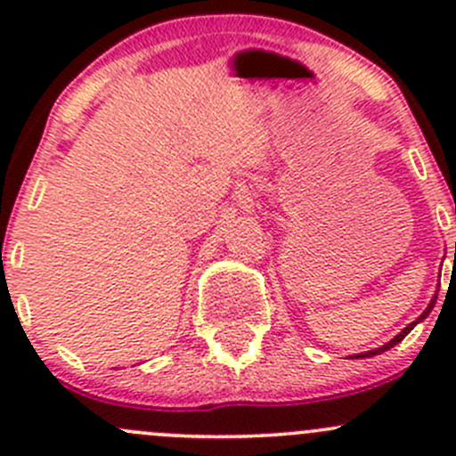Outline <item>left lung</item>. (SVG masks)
<instances>
[{
	"instance_id": "obj_1",
	"label": "left lung",
	"mask_w": 456,
	"mask_h": 456,
	"mask_svg": "<svg viewBox=\"0 0 456 456\" xmlns=\"http://www.w3.org/2000/svg\"><path fill=\"white\" fill-rule=\"evenodd\" d=\"M454 254H456V251H454ZM435 302H436V296H435V297H432V300H430V305H428V309L424 311V314H421L419 317H417V322H412V324H408V326H406V329H403V330H402V333H399V335H395V338H393V339H390V342H386V344H384V346H379V348H372V351H366V353H357V355H351V357H353V360H360V357H372V355H379V353L388 351V348H393V346H395V344H399V342H402V339H403V338H406V335H408V333H411V330H412V329H415V326H417V324H419V322H421V320H426V317H428V315H430V311H432V306H435Z\"/></svg>"
}]
</instances>
